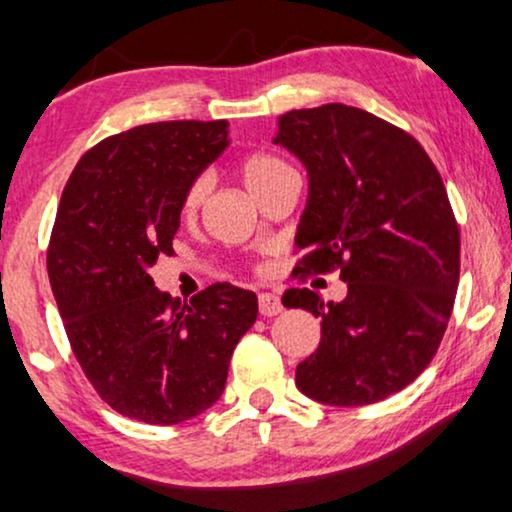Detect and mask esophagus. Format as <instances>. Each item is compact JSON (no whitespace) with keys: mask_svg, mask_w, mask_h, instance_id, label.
I'll use <instances>...</instances> for the list:
<instances>
[{"mask_svg":"<svg viewBox=\"0 0 512 512\" xmlns=\"http://www.w3.org/2000/svg\"><path fill=\"white\" fill-rule=\"evenodd\" d=\"M283 310L281 300L274 293H260V315L262 317H274Z\"/></svg>","mask_w":512,"mask_h":512,"instance_id":"34e87169","label":"esophagus"}]
</instances>
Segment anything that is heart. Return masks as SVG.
Listing matches in <instances>:
<instances>
[{
	"label": "heart",
	"mask_w": 512,
	"mask_h": 512,
	"mask_svg": "<svg viewBox=\"0 0 512 512\" xmlns=\"http://www.w3.org/2000/svg\"><path fill=\"white\" fill-rule=\"evenodd\" d=\"M283 171H291V169H288L286 162H281L279 157H272V155H252L240 164V176H243L245 188H248L252 195H255L260 188L267 186L272 178L283 174ZM207 188L209 183L205 176L195 178V181L190 183L186 195H183V205H181L183 217H193L197 209H200L202 200H205L207 195Z\"/></svg>",
	"instance_id": "b5f03b06"
}]
</instances>
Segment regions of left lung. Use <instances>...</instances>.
<instances>
[{
	"label": "left lung",
	"mask_w": 512,
	"mask_h": 512,
	"mask_svg": "<svg viewBox=\"0 0 512 512\" xmlns=\"http://www.w3.org/2000/svg\"><path fill=\"white\" fill-rule=\"evenodd\" d=\"M276 145L307 171L295 245L300 272L341 269L348 295L324 303L310 288L283 305L312 312L322 341L295 369L307 398L336 408L379 403L432 362L460 279V231L422 145L389 121L324 104L279 116Z\"/></svg>",
	"instance_id": "1"
}]
</instances>
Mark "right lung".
<instances>
[{"label":"right lung","mask_w":512,"mask_h":512,"mask_svg":"<svg viewBox=\"0 0 512 512\" xmlns=\"http://www.w3.org/2000/svg\"><path fill=\"white\" fill-rule=\"evenodd\" d=\"M231 143L226 121L145 123L102 140L66 183L47 274L73 355L104 403L145 424H178L221 398L257 295L214 283L159 291L190 183Z\"/></svg>","instance_id":"add662e5"}]
</instances>
